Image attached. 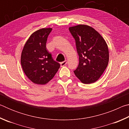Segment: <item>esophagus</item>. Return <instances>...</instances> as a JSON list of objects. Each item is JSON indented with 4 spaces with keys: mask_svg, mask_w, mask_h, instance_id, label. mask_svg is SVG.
Listing matches in <instances>:
<instances>
[{
    "mask_svg": "<svg viewBox=\"0 0 129 129\" xmlns=\"http://www.w3.org/2000/svg\"><path fill=\"white\" fill-rule=\"evenodd\" d=\"M67 60H65L64 61H62L60 63V65H61V67H64L65 66V65L67 64Z\"/></svg>",
    "mask_w": 129,
    "mask_h": 129,
    "instance_id": "obj_1",
    "label": "esophagus"
}]
</instances>
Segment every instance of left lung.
Listing matches in <instances>:
<instances>
[{
	"mask_svg": "<svg viewBox=\"0 0 129 129\" xmlns=\"http://www.w3.org/2000/svg\"><path fill=\"white\" fill-rule=\"evenodd\" d=\"M75 39L79 64L74 73L85 84L95 82L108 65L109 53L105 40L90 26L79 24L69 28Z\"/></svg>",
	"mask_w": 129,
	"mask_h": 129,
	"instance_id": "1",
	"label": "left lung"
}]
</instances>
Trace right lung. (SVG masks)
Returning <instances> with one entry per match:
<instances>
[{
    "mask_svg": "<svg viewBox=\"0 0 129 129\" xmlns=\"http://www.w3.org/2000/svg\"><path fill=\"white\" fill-rule=\"evenodd\" d=\"M52 28H41L34 32L26 41L21 54V65L32 82L45 85L56 75L60 64L47 51L46 43Z\"/></svg>",
    "mask_w": 129,
    "mask_h": 129,
    "instance_id": "add662e5",
    "label": "right lung"
}]
</instances>
